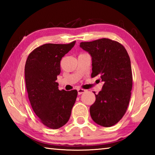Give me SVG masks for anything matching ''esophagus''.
<instances>
[{
	"mask_svg": "<svg viewBox=\"0 0 155 155\" xmlns=\"http://www.w3.org/2000/svg\"><path fill=\"white\" fill-rule=\"evenodd\" d=\"M85 91H86L85 90H83V89H78V90H77L78 94V95H81V94L85 93Z\"/></svg>",
	"mask_w": 155,
	"mask_h": 155,
	"instance_id": "esophagus-1",
	"label": "esophagus"
}]
</instances>
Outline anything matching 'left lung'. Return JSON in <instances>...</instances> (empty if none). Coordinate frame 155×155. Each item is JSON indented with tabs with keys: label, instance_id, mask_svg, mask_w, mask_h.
Masks as SVG:
<instances>
[{
	"label": "left lung",
	"instance_id": "obj_1",
	"mask_svg": "<svg viewBox=\"0 0 155 155\" xmlns=\"http://www.w3.org/2000/svg\"><path fill=\"white\" fill-rule=\"evenodd\" d=\"M80 47L91 57V77L98 76L104 82L102 90L94 92L91 117L96 124L110 127L122 119L129 103L133 85L130 57L122 44L107 38L81 42Z\"/></svg>",
	"mask_w": 155,
	"mask_h": 155
}]
</instances>
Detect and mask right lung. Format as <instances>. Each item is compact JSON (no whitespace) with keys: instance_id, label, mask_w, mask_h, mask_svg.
Wrapping results in <instances>:
<instances>
[{"instance_id":"obj_1","label":"right lung","mask_w":155,"mask_h":155,"mask_svg":"<svg viewBox=\"0 0 155 155\" xmlns=\"http://www.w3.org/2000/svg\"><path fill=\"white\" fill-rule=\"evenodd\" d=\"M75 43L44 44L31 52L26 61L25 83L31 107L41 123L52 129L68 122L77 97V90L61 91L56 82L61 58Z\"/></svg>"}]
</instances>
